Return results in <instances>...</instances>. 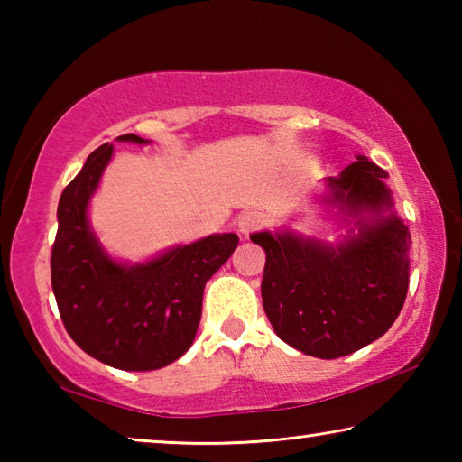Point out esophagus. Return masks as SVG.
<instances>
[{
    "label": "esophagus",
    "mask_w": 462,
    "mask_h": 462,
    "mask_svg": "<svg viewBox=\"0 0 462 462\" xmlns=\"http://www.w3.org/2000/svg\"><path fill=\"white\" fill-rule=\"evenodd\" d=\"M264 224V216L261 212H245L238 217V232L242 236H248V234H253L254 230L263 228Z\"/></svg>",
    "instance_id": "obj_1"
}]
</instances>
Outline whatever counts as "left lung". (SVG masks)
Wrapping results in <instances>:
<instances>
[{
	"mask_svg": "<svg viewBox=\"0 0 462 462\" xmlns=\"http://www.w3.org/2000/svg\"><path fill=\"white\" fill-rule=\"evenodd\" d=\"M387 173L358 154L324 179L319 201L348 232L336 242L289 228L250 234L267 253L261 295L273 330L303 355H353L385 334L410 285V228L395 212Z\"/></svg>",
	"mask_w": 462,
	"mask_h": 462,
	"instance_id": "8db88e82",
	"label": "left lung"
}]
</instances>
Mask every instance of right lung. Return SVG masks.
<instances>
[{"label":"right lung","instance_id":"1","mask_svg":"<svg viewBox=\"0 0 462 462\" xmlns=\"http://www.w3.org/2000/svg\"><path fill=\"white\" fill-rule=\"evenodd\" d=\"M116 140L151 143L136 134ZM112 156L114 144H101L60 195L52 291L62 324L81 350L120 371H154L189 350L201 319L203 287L230 259L238 236L209 234L143 263L118 261L89 224V203Z\"/></svg>","mask_w":462,"mask_h":462}]
</instances>
